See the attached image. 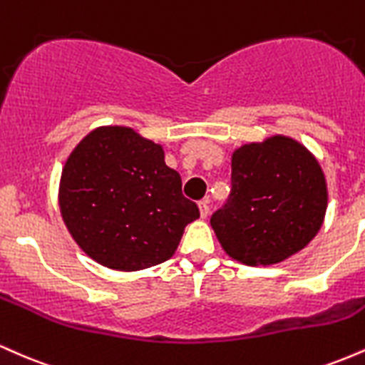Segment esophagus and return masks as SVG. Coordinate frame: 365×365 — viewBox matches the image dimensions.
I'll return each mask as SVG.
<instances>
[{
    "label": "esophagus",
    "instance_id": "1",
    "mask_svg": "<svg viewBox=\"0 0 365 365\" xmlns=\"http://www.w3.org/2000/svg\"><path fill=\"white\" fill-rule=\"evenodd\" d=\"M199 212H200V217H206L209 215V200L204 199L199 202Z\"/></svg>",
    "mask_w": 365,
    "mask_h": 365
}]
</instances>
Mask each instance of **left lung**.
<instances>
[{
    "mask_svg": "<svg viewBox=\"0 0 365 365\" xmlns=\"http://www.w3.org/2000/svg\"><path fill=\"white\" fill-rule=\"evenodd\" d=\"M328 187L317 159L284 135L232 154V194L211 216L225 252L247 266H271L302 250L319 232Z\"/></svg>",
    "mask_w": 365,
    "mask_h": 365,
    "instance_id": "obj_1",
    "label": "left lung"
}]
</instances>
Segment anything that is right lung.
<instances>
[{
  "label": "right lung",
  "mask_w": 365,
  "mask_h": 365,
  "mask_svg": "<svg viewBox=\"0 0 365 365\" xmlns=\"http://www.w3.org/2000/svg\"><path fill=\"white\" fill-rule=\"evenodd\" d=\"M61 217L77 245L116 271L168 261L199 207L165 150L130 127H98L70 153L58 192Z\"/></svg>",
  "instance_id": "1"
}]
</instances>
